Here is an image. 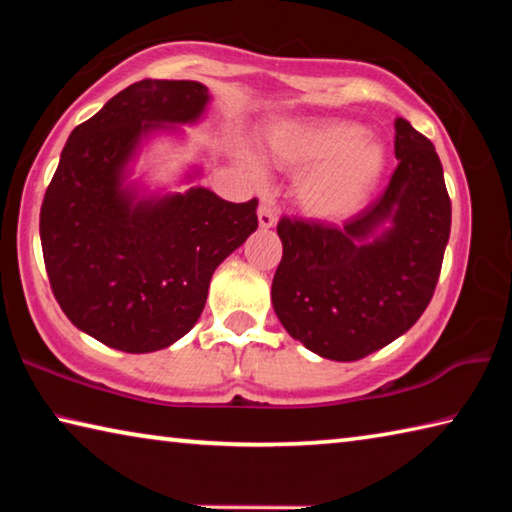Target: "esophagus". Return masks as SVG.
<instances>
[{"mask_svg":"<svg viewBox=\"0 0 512 512\" xmlns=\"http://www.w3.org/2000/svg\"><path fill=\"white\" fill-rule=\"evenodd\" d=\"M257 219H259V228H273V225L277 223V212L273 210L271 205H262L257 210Z\"/></svg>","mask_w":512,"mask_h":512,"instance_id":"esophagus-1","label":"esophagus"}]
</instances>
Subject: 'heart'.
I'll return each instance as SVG.
<instances>
[{
	"instance_id": "b5f03b06",
	"label": "heart",
	"mask_w": 512,
	"mask_h": 512,
	"mask_svg": "<svg viewBox=\"0 0 512 512\" xmlns=\"http://www.w3.org/2000/svg\"><path fill=\"white\" fill-rule=\"evenodd\" d=\"M266 158L300 171L296 196L311 219L336 223L357 214L386 167L384 146L343 119H284L259 137ZM250 169L259 164L250 158Z\"/></svg>"
}]
</instances>
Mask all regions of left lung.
Wrapping results in <instances>:
<instances>
[{
	"mask_svg": "<svg viewBox=\"0 0 512 512\" xmlns=\"http://www.w3.org/2000/svg\"><path fill=\"white\" fill-rule=\"evenodd\" d=\"M397 169L343 228L282 216L273 309L307 350L357 361L415 325L436 291L452 203L433 144L395 119Z\"/></svg>",
	"mask_w": 512,
	"mask_h": 512,
	"instance_id": "1",
	"label": "left lung"
}]
</instances>
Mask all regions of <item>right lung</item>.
Masks as SVG:
<instances>
[{
	"label": "right lung",
	"mask_w": 512,
	"mask_h": 512,
	"mask_svg": "<svg viewBox=\"0 0 512 512\" xmlns=\"http://www.w3.org/2000/svg\"><path fill=\"white\" fill-rule=\"evenodd\" d=\"M198 81L144 79L76 126L40 207L51 291L65 316L110 348H169L196 325L212 273L257 230V198L205 187L140 196L128 164L140 144L203 117ZM192 178V176H189Z\"/></svg>",
	"instance_id": "right-lung-1"
}]
</instances>
